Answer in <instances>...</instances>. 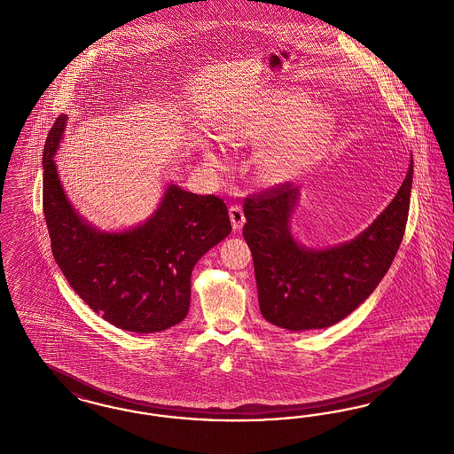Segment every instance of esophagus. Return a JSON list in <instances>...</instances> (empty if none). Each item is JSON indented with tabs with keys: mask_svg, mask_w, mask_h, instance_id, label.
<instances>
[{
	"mask_svg": "<svg viewBox=\"0 0 454 454\" xmlns=\"http://www.w3.org/2000/svg\"><path fill=\"white\" fill-rule=\"evenodd\" d=\"M230 219H231V224H233V230L236 231H239L241 228H243V224H245V213H243V209L239 207V206H231L230 207Z\"/></svg>",
	"mask_w": 454,
	"mask_h": 454,
	"instance_id": "obj_1",
	"label": "esophagus"
}]
</instances>
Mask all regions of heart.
<instances>
[{
	"label": "heart",
	"instance_id": "obj_1",
	"mask_svg": "<svg viewBox=\"0 0 454 454\" xmlns=\"http://www.w3.org/2000/svg\"><path fill=\"white\" fill-rule=\"evenodd\" d=\"M309 108L299 94L278 92L233 109L221 123V137L239 144H262L277 138L258 153L260 176L270 184L286 181L304 163L310 162L331 138L334 121L325 108ZM204 159L221 165L216 146L202 145Z\"/></svg>",
	"mask_w": 454,
	"mask_h": 454
}]
</instances>
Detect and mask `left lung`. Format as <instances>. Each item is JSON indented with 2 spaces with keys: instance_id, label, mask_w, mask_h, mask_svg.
Wrapping results in <instances>:
<instances>
[{
  "instance_id": "obj_1",
  "label": "left lung",
  "mask_w": 454,
  "mask_h": 454,
  "mask_svg": "<svg viewBox=\"0 0 454 454\" xmlns=\"http://www.w3.org/2000/svg\"><path fill=\"white\" fill-rule=\"evenodd\" d=\"M412 174L411 162L397 196L364 231L325 250L306 248L292 236L299 189L291 182L247 198L243 236L254 254L262 316L289 331L325 329L363 304L399 250Z\"/></svg>"
}]
</instances>
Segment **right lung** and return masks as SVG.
<instances>
[{"instance_id": "add662e5", "label": "right lung", "mask_w": 454, "mask_h": 454, "mask_svg": "<svg viewBox=\"0 0 454 454\" xmlns=\"http://www.w3.org/2000/svg\"><path fill=\"white\" fill-rule=\"evenodd\" d=\"M66 121V114L55 120L42 159L43 215L57 265L113 326L148 334L179 325L189 312L194 265L231 233L226 204L170 184L145 223L120 233L96 230L75 213L57 174Z\"/></svg>"}]
</instances>
